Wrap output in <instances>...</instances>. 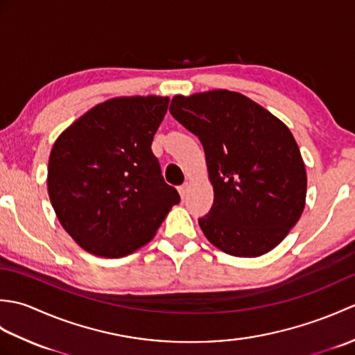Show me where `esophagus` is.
Listing matches in <instances>:
<instances>
[{
  "label": "esophagus",
  "mask_w": 355,
  "mask_h": 355,
  "mask_svg": "<svg viewBox=\"0 0 355 355\" xmlns=\"http://www.w3.org/2000/svg\"><path fill=\"white\" fill-rule=\"evenodd\" d=\"M187 191H189V186H187V183H184L183 186H180L178 187V192H180V195H182V198H184L186 195H187Z\"/></svg>",
  "instance_id": "esophagus-1"
}]
</instances>
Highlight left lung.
I'll use <instances>...</instances> for the list:
<instances>
[{
  "label": "left lung",
  "instance_id": "8db88e82",
  "mask_svg": "<svg viewBox=\"0 0 355 355\" xmlns=\"http://www.w3.org/2000/svg\"><path fill=\"white\" fill-rule=\"evenodd\" d=\"M169 111L205 148L215 193L198 220L206 238L239 258L275 248L299 221L306 197L305 164L288 128L227 89L175 96Z\"/></svg>",
  "mask_w": 355,
  "mask_h": 355
}]
</instances>
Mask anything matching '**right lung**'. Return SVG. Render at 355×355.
I'll use <instances>...</instances> for the list:
<instances>
[{
  "mask_svg": "<svg viewBox=\"0 0 355 355\" xmlns=\"http://www.w3.org/2000/svg\"><path fill=\"white\" fill-rule=\"evenodd\" d=\"M168 97H117L59 135L49 160V195L59 223L87 252L122 258L149 243L180 202L153 154Z\"/></svg>",
  "mask_w": 355,
  "mask_h": 355,
  "instance_id": "add662e5",
  "label": "right lung"
}]
</instances>
